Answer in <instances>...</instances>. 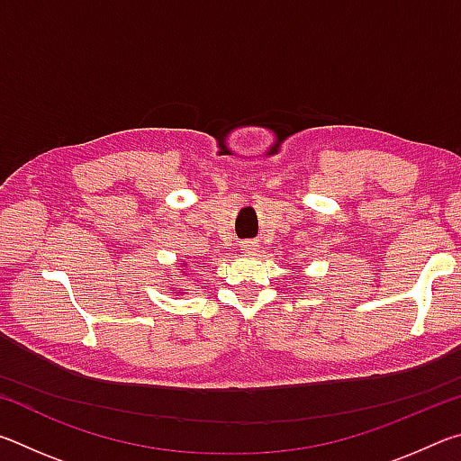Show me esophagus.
Here are the masks:
<instances>
[{"instance_id": "1", "label": "esophagus", "mask_w": 461, "mask_h": 461, "mask_svg": "<svg viewBox=\"0 0 461 461\" xmlns=\"http://www.w3.org/2000/svg\"><path fill=\"white\" fill-rule=\"evenodd\" d=\"M241 249H244L246 254H256V249L258 248H256L254 241H241Z\"/></svg>"}]
</instances>
